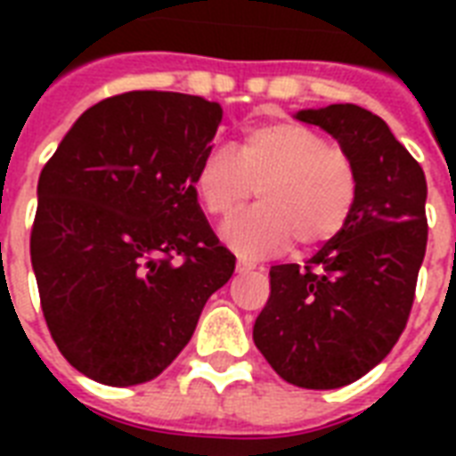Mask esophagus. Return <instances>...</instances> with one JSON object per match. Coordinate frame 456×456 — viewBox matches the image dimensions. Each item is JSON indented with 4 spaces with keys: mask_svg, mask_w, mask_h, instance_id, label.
I'll list each match as a JSON object with an SVG mask.
<instances>
[{
    "mask_svg": "<svg viewBox=\"0 0 456 456\" xmlns=\"http://www.w3.org/2000/svg\"><path fill=\"white\" fill-rule=\"evenodd\" d=\"M250 270H257L256 260H248V257H239V260H236V272H250Z\"/></svg>",
    "mask_w": 456,
    "mask_h": 456,
    "instance_id": "obj_1",
    "label": "esophagus"
}]
</instances>
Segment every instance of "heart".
I'll return each instance as SVG.
<instances>
[{"mask_svg": "<svg viewBox=\"0 0 456 456\" xmlns=\"http://www.w3.org/2000/svg\"><path fill=\"white\" fill-rule=\"evenodd\" d=\"M196 196L210 217H229L257 189L260 206L222 227V239L248 256L296 241L314 248L350 220L360 177L353 156L298 120L246 127L236 149H213L196 167Z\"/></svg>", "mask_w": 456, "mask_h": 456, "instance_id": "obj_1", "label": "heart"}]
</instances>
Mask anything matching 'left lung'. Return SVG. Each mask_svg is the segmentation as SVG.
Segmentation results:
<instances>
[{
	"mask_svg": "<svg viewBox=\"0 0 456 456\" xmlns=\"http://www.w3.org/2000/svg\"><path fill=\"white\" fill-rule=\"evenodd\" d=\"M357 165L350 220L305 265H274L253 340L298 388L331 390L371 371L407 326L426 256V177L381 118L354 103L296 113Z\"/></svg>",
	"mask_w": 456,
	"mask_h": 456,
	"instance_id": "left-lung-1",
	"label": "left lung"
}]
</instances>
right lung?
<instances>
[{
    "label": "right lung",
    "instance_id": "1",
    "mask_svg": "<svg viewBox=\"0 0 456 456\" xmlns=\"http://www.w3.org/2000/svg\"><path fill=\"white\" fill-rule=\"evenodd\" d=\"M220 120L203 96L125 92L85 110L42 167L32 270L80 374L120 388L156 379L234 274L193 186Z\"/></svg>",
    "mask_w": 456,
    "mask_h": 456
}]
</instances>
